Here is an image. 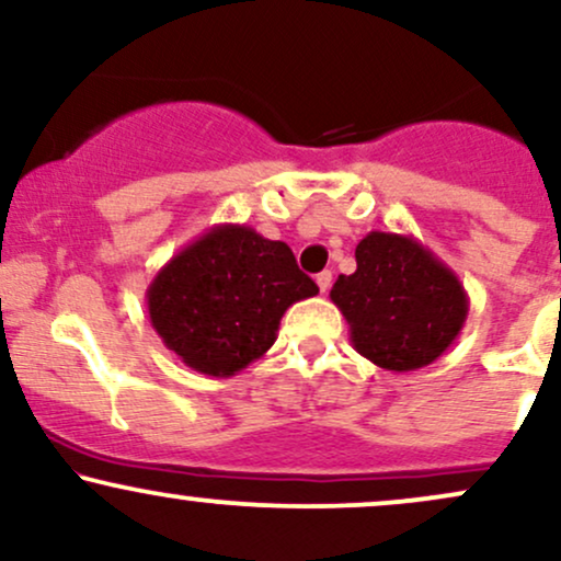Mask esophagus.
<instances>
[{
  "label": "esophagus",
  "mask_w": 561,
  "mask_h": 561,
  "mask_svg": "<svg viewBox=\"0 0 561 561\" xmlns=\"http://www.w3.org/2000/svg\"><path fill=\"white\" fill-rule=\"evenodd\" d=\"M317 285H319L321 293H327V289L332 287V272H321V274H317Z\"/></svg>",
  "instance_id": "esophagus-1"
}]
</instances>
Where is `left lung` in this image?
Here are the masks:
<instances>
[{
    "instance_id": "8db88e82",
    "label": "left lung",
    "mask_w": 561,
    "mask_h": 561,
    "mask_svg": "<svg viewBox=\"0 0 561 561\" xmlns=\"http://www.w3.org/2000/svg\"><path fill=\"white\" fill-rule=\"evenodd\" d=\"M330 298L351 343L388 371L433 364L459 337L469 313L465 285L411 234L369 231L356 244V272L340 274Z\"/></svg>"
}]
</instances>
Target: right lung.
<instances>
[{"label":"right lung","mask_w":561,"mask_h":561,"mask_svg":"<svg viewBox=\"0 0 561 561\" xmlns=\"http://www.w3.org/2000/svg\"><path fill=\"white\" fill-rule=\"evenodd\" d=\"M293 250L242 224H218L179 250L147 287V313L190 369L231 377L274 345L293 302L313 298Z\"/></svg>","instance_id":"right-lung-1"}]
</instances>
